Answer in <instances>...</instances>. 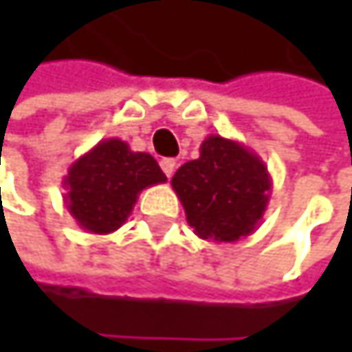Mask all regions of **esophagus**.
<instances>
[{"mask_svg": "<svg viewBox=\"0 0 352 352\" xmlns=\"http://www.w3.org/2000/svg\"><path fill=\"white\" fill-rule=\"evenodd\" d=\"M175 167H177V161L175 159H163L161 161V169H163V173L167 177H171L175 173Z\"/></svg>", "mask_w": 352, "mask_h": 352, "instance_id": "obj_1", "label": "esophagus"}]
</instances>
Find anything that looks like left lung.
I'll return each mask as SVG.
<instances>
[{"instance_id":"8db88e82","label":"left lung","mask_w":352,"mask_h":352,"mask_svg":"<svg viewBox=\"0 0 352 352\" xmlns=\"http://www.w3.org/2000/svg\"><path fill=\"white\" fill-rule=\"evenodd\" d=\"M171 185L199 239L236 243L261 224L273 183L256 153L239 140L210 134L199 159L181 165Z\"/></svg>"}]
</instances>
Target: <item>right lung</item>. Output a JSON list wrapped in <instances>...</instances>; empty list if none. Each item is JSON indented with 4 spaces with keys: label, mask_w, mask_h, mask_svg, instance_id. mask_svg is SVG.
<instances>
[{
    "label": "right lung",
    "mask_w": 352,
    "mask_h": 352,
    "mask_svg": "<svg viewBox=\"0 0 352 352\" xmlns=\"http://www.w3.org/2000/svg\"><path fill=\"white\" fill-rule=\"evenodd\" d=\"M165 181L155 157L130 151L120 138H106L69 167L63 197L85 232L109 234L128 220L142 189Z\"/></svg>",
    "instance_id": "1"
}]
</instances>
